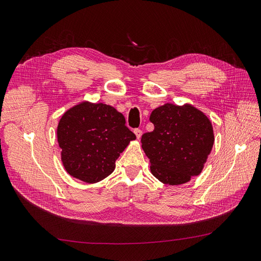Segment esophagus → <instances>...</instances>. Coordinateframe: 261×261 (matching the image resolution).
<instances>
[{"label":"esophagus","mask_w":261,"mask_h":261,"mask_svg":"<svg viewBox=\"0 0 261 261\" xmlns=\"http://www.w3.org/2000/svg\"><path fill=\"white\" fill-rule=\"evenodd\" d=\"M134 133H135V135L137 137V139H140L141 138V135H143V132H141V129H135L134 130Z\"/></svg>","instance_id":"1"}]
</instances>
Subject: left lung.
<instances>
[{"label": "left lung", "mask_w": 261, "mask_h": 261, "mask_svg": "<svg viewBox=\"0 0 261 261\" xmlns=\"http://www.w3.org/2000/svg\"><path fill=\"white\" fill-rule=\"evenodd\" d=\"M154 125L141 137L150 171L161 183L180 185L199 175L215 143L208 116L194 106L165 103L150 114Z\"/></svg>", "instance_id": "obj_1"}]
</instances>
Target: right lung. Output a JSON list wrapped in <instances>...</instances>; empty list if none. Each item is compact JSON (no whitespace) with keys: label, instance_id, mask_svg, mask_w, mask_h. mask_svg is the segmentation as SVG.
Returning a JSON list of instances; mask_svg holds the SVG:
<instances>
[{"label":"right lung","instance_id":"obj_1","mask_svg":"<svg viewBox=\"0 0 261 261\" xmlns=\"http://www.w3.org/2000/svg\"><path fill=\"white\" fill-rule=\"evenodd\" d=\"M63 167L85 183H98L115 169V161L135 134L111 106L82 101L62 115L57 129Z\"/></svg>","mask_w":261,"mask_h":261}]
</instances>
